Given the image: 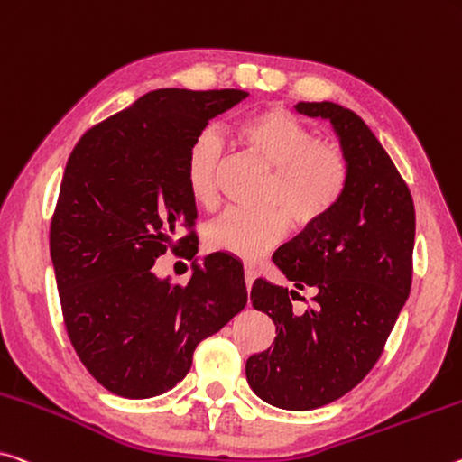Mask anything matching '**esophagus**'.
I'll list each match as a JSON object with an SVG mask.
<instances>
[{"instance_id":"esophagus-1","label":"esophagus","mask_w":462,"mask_h":462,"mask_svg":"<svg viewBox=\"0 0 462 462\" xmlns=\"http://www.w3.org/2000/svg\"><path fill=\"white\" fill-rule=\"evenodd\" d=\"M257 280V269H254L253 265H245V282H246V288L251 290L253 282Z\"/></svg>"}]
</instances>
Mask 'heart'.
<instances>
[{
    "label": "heart",
    "mask_w": 462,
    "mask_h": 462,
    "mask_svg": "<svg viewBox=\"0 0 462 462\" xmlns=\"http://www.w3.org/2000/svg\"><path fill=\"white\" fill-rule=\"evenodd\" d=\"M245 148L273 168L263 209L234 208L205 228V245L245 261H257L290 232V217L310 228L331 214L346 195L349 162L339 145L319 142L314 131L283 108L245 116L236 125ZM224 158L222 139L211 131L193 139L185 158V182L201 208L217 203V177Z\"/></svg>",
    "instance_id": "obj_1"
}]
</instances>
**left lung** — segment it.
<instances>
[{
    "mask_svg": "<svg viewBox=\"0 0 462 462\" xmlns=\"http://www.w3.org/2000/svg\"><path fill=\"white\" fill-rule=\"evenodd\" d=\"M328 119L349 162V182L323 222L285 243L273 263L312 304L294 312L296 290L257 280L251 302L275 325L267 351L246 360L251 389L271 405L309 411L341 399L383 356L411 290L415 208L407 182L370 127L335 102H298Z\"/></svg>",
    "mask_w": 462,
    "mask_h": 462,
    "instance_id": "obj_1",
    "label": "left lung"
}]
</instances>
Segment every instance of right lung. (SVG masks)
<instances>
[{"instance_id":"obj_1","label":"right lung","mask_w":462,"mask_h":462,"mask_svg":"<svg viewBox=\"0 0 462 462\" xmlns=\"http://www.w3.org/2000/svg\"><path fill=\"white\" fill-rule=\"evenodd\" d=\"M245 90L162 88L88 129L65 166L51 219V259L63 323L86 370L119 397L171 391L193 351L245 309L243 267L214 253L187 285L160 280L171 248L193 259L197 209L185 158L193 139Z\"/></svg>"}]
</instances>
